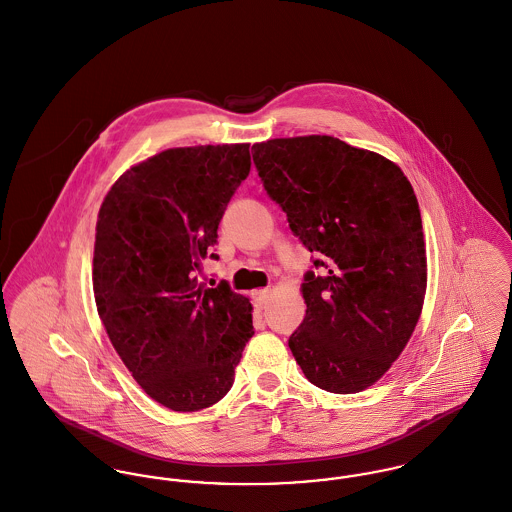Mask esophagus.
<instances>
[{"label":"esophagus","instance_id":"esophagus-1","mask_svg":"<svg viewBox=\"0 0 512 512\" xmlns=\"http://www.w3.org/2000/svg\"><path fill=\"white\" fill-rule=\"evenodd\" d=\"M254 295H256V305H258V309H264L266 303H268L270 291H268V289H258Z\"/></svg>","mask_w":512,"mask_h":512}]
</instances>
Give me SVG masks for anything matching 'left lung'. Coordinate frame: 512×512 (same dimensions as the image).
I'll return each instance as SVG.
<instances>
[{
    "label": "left lung",
    "mask_w": 512,
    "mask_h": 512,
    "mask_svg": "<svg viewBox=\"0 0 512 512\" xmlns=\"http://www.w3.org/2000/svg\"><path fill=\"white\" fill-rule=\"evenodd\" d=\"M252 150L268 195L323 270L301 285L295 362L325 391H364L401 356L422 313L428 268L415 191L395 162L328 135Z\"/></svg>",
    "instance_id": "left-lung-1"
}]
</instances>
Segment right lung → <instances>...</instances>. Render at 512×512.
Masks as SVG:
<instances>
[{
	"label": "right lung",
	"instance_id": "add662e5",
	"mask_svg": "<svg viewBox=\"0 0 512 512\" xmlns=\"http://www.w3.org/2000/svg\"><path fill=\"white\" fill-rule=\"evenodd\" d=\"M248 148L162 150L121 174L99 207L92 276L99 319L144 393L178 413L229 393L254 334L250 299L227 283L201 281V260L250 172Z\"/></svg>",
	"mask_w": 512,
	"mask_h": 512
}]
</instances>
